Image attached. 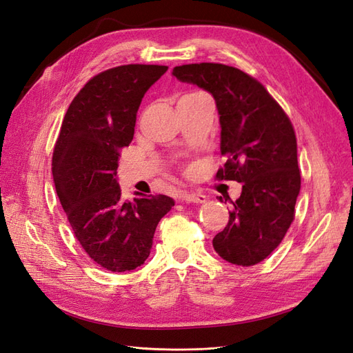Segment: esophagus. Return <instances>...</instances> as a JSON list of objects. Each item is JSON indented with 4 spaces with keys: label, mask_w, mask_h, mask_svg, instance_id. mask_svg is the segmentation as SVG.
Returning <instances> with one entry per match:
<instances>
[{
    "label": "esophagus",
    "mask_w": 353,
    "mask_h": 353,
    "mask_svg": "<svg viewBox=\"0 0 353 353\" xmlns=\"http://www.w3.org/2000/svg\"><path fill=\"white\" fill-rule=\"evenodd\" d=\"M180 198H181V201L189 202V203H203L207 201L205 195H201V193H193V192L183 193Z\"/></svg>",
    "instance_id": "34e87169"
}]
</instances>
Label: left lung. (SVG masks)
I'll return each mask as SVG.
<instances>
[{
  "label": "left lung",
  "instance_id": "left-lung-1",
  "mask_svg": "<svg viewBox=\"0 0 353 353\" xmlns=\"http://www.w3.org/2000/svg\"><path fill=\"white\" fill-rule=\"evenodd\" d=\"M172 74L214 97L227 158L215 177L242 183L229 224L212 246L227 263L255 265L280 245L294 217L301 173L292 123L268 90L236 67L185 64Z\"/></svg>",
  "mask_w": 353,
  "mask_h": 353
}]
</instances>
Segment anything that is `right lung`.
Listing matches in <instances>:
<instances>
[{
  "label": "right lung",
  "instance_id": "add662e5",
  "mask_svg": "<svg viewBox=\"0 0 353 353\" xmlns=\"http://www.w3.org/2000/svg\"><path fill=\"white\" fill-rule=\"evenodd\" d=\"M168 67L119 65L97 74L67 110L52 155L57 195L85 252L108 271L138 268L158 223L174 207L165 195L121 198L120 150L133 139L143 95Z\"/></svg>",
  "mask_w": 353,
  "mask_h": 353
}]
</instances>
